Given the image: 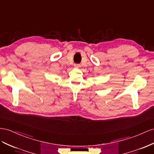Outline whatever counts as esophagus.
<instances>
[{
  "instance_id": "obj_1",
  "label": "esophagus",
  "mask_w": 154,
  "mask_h": 154,
  "mask_svg": "<svg viewBox=\"0 0 154 154\" xmlns=\"http://www.w3.org/2000/svg\"><path fill=\"white\" fill-rule=\"evenodd\" d=\"M74 67H76V68H78V67H80V65L79 64H74Z\"/></svg>"
}]
</instances>
